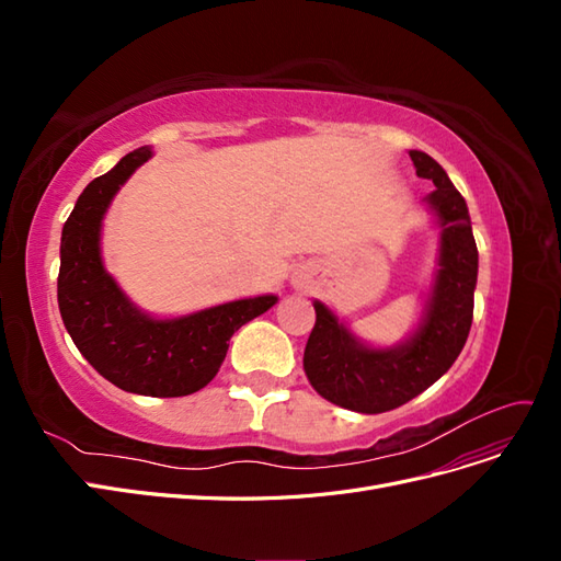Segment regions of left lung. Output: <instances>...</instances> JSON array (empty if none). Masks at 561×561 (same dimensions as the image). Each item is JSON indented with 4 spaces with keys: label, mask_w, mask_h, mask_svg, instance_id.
Wrapping results in <instances>:
<instances>
[{
    "label": "left lung",
    "mask_w": 561,
    "mask_h": 561,
    "mask_svg": "<svg viewBox=\"0 0 561 561\" xmlns=\"http://www.w3.org/2000/svg\"><path fill=\"white\" fill-rule=\"evenodd\" d=\"M410 157L416 175L435 184L426 203L439 225V268L419 328L398 346L375 348L316 299V325L304 348V371L318 393L363 414L396 410L433 386L458 358L472 325L478 245L468 206L426 151L412 149Z\"/></svg>",
    "instance_id": "obj_1"
}]
</instances>
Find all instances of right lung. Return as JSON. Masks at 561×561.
<instances>
[{
    "label": "right lung",
    "mask_w": 561,
    "mask_h": 561,
    "mask_svg": "<svg viewBox=\"0 0 561 561\" xmlns=\"http://www.w3.org/2000/svg\"><path fill=\"white\" fill-rule=\"evenodd\" d=\"M149 159L151 147L130 151L77 198L60 239L58 307L75 346L98 375L128 393L182 398L213 381L231 334L278 297L236 299L180 318H151L135 307L105 271L100 231L114 194Z\"/></svg>",
    "instance_id": "1"
}]
</instances>
